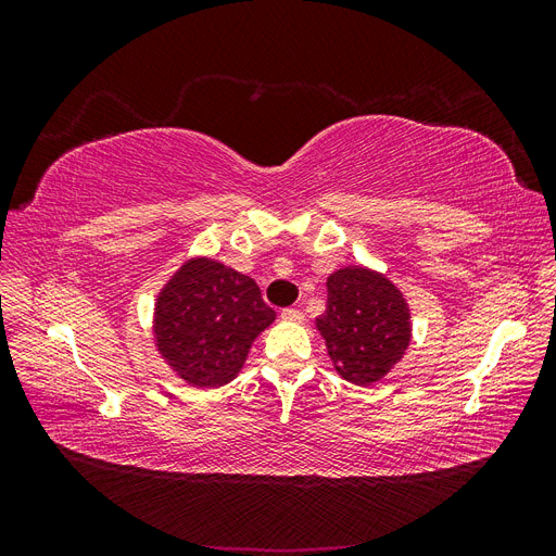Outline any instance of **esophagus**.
Wrapping results in <instances>:
<instances>
[{
  "mask_svg": "<svg viewBox=\"0 0 556 556\" xmlns=\"http://www.w3.org/2000/svg\"><path fill=\"white\" fill-rule=\"evenodd\" d=\"M280 317L288 319V323H301V319H304V313H301L299 308H282Z\"/></svg>",
  "mask_w": 556,
  "mask_h": 556,
  "instance_id": "34e87169",
  "label": "esophagus"
}]
</instances>
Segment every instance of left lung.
<instances>
[{
    "label": "left lung",
    "instance_id": "obj_1",
    "mask_svg": "<svg viewBox=\"0 0 556 556\" xmlns=\"http://www.w3.org/2000/svg\"><path fill=\"white\" fill-rule=\"evenodd\" d=\"M333 368L355 384L380 380L410 343L406 299L382 274L348 266L327 278V311L317 317Z\"/></svg>",
    "mask_w": 556,
    "mask_h": 556
}]
</instances>
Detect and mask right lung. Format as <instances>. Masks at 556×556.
<instances>
[{"label":"right lung","mask_w":556,"mask_h":556,"mask_svg":"<svg viewBox=\"0 0 556 556\" xmlns=\"http://www.w3.org/2000/svg\"><path fill=\"white\" fill-rule=\"evenodd\" d=\"M274 319L255 280L197 257L157 296L155 343L185 382L211 390L237 378L252 341Z\"/></svg>","instance_id":"obj_1"}]
</instances>
